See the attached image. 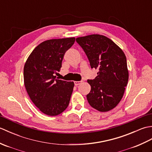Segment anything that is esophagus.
<instances>
[{"mask_svg": "<svg viewBox=\"0 0 152 152\" xmlns=\"http://www.w3.org/2000/svg\"><path fill=\"white\" fill-rule=\"evenodd\" d=\"M82 82V81H74V85L77 86L80 85Z\"/></svg>", "mask_w": 152, "mask_h": 152, "instance_id": "esophagus-1", "label": "esophagus"}]
</instances>
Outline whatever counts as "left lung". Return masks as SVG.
<instances>
[{
	"label": "left lung",
	"instance_id": "8db88e82",
	"mask_svg": "<svg viewBox=\"0 0 152 152\" xmlns=\"http://www.w3.org/2000/svg\"><path fill=\"white\" fill-rule=\"evenodd\" d=\"M76 42L85 51L91 67L99 70L94 80H88L91 86V91L86 96L89 104L99 112L111 110L121 101L128 83L124 52L103 35L78 37Z\"/></svg>",
	"mask_w": 152,
	"mask_h": 152
}]
</instances>
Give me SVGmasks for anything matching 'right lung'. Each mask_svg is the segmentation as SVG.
Returning a JSON list of instances; mask_svg holds the SVG:
<instances>
[{
  "label": "right lung",
  "instance_id": "obj_1",
  "mask_svg": "<svg viewBox=\"0 0 152 152\" xmlns=\"http://www.w3.org/2000/svg\"><path fill=\"white\" fill-rule=\"evenodd\" d=\"M75 38L48 40L34 48L25 62V89L34 105L50 116L61 114L69 104L74 83L56 78L66 51Z\"/></svg>",
  "mask_w": 152,
  "mask_h": 152
}]
</instances>
